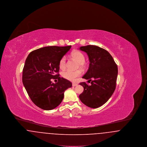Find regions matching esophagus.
Segmentation results:
<instances>
[{
  "label": "esophagus",
  "instance_id": "esophagus-1",
  "mask_svg": "<svg viewBox=\"0 0 147 147\" xmlns=\"http://www.w3.org/2000/svg\"><path fill=\"white\" fill-rule=\"evenodd\" d=\"M77 85H78L77 83H73V84H72V86H76Z\"/></svg>",
  "mask_w": 147,
  "mask_h": 147
}]
</instances>
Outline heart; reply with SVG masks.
<instances>
[{
	"instance_id": "1",
	"label": "heart",
	"mask_w": 147,
	"mask_h": 147,
	"mask_svg": "<svg viewBox=\"0 0 147 147\" xmlns=\"http://www.w3.org/2000/svg\"><path fill=\"white\" fill-rule=\"evenodd\" d=\"M71 56L78 62V68L80 67V68L83 69L85 67V64L84 62L85 60V56H84L83 53L79 51L75 50L73 51L71 53ZM59 66L60 69H64L65 67H66V58L65 57H63L59 63ZM82 74L81 71L79 70H76V71H71V70H67L64 71H63L62 73V76L63 78L71 81V82H74L77 78L80 76Z\"/></svg>"
}]
</instances>
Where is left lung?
<instances>
[{
    "instance_id": "8db88e82",
    "label": "left lung",
    "mask_w": 147,
    "mask_h": 147,
    "mask_svg": "<svg viewBox=\"0 0 147 147\" xmlns=\"http://www.w3.org/2000/svg\"><path fill=\"white\" fill-rule=\"evenodd\" d=\"M79 49L89 57V67L83 78L91 83L90 85L85 82L80 83L84 91L79 95V98L84 105L96 109L105 104L115 91L117 65L109 52L101 47L88 45Z\"/></svg>"
}]
</instances>
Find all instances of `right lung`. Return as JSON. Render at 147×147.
<instances>
[{
  "mask_svg": "<svg viewBox=\"0 0 147 147\" xmlns=\"http://www.w3.org/2000/svg\"><path fill=\"white\" fill-rule=\"evenodd\" d=\"M71 47H42L30 53L25 61L22 83L32 101L43 110L57 107L63 100L65 90L72 86L70 81L59 77L58 74L59 61ZM51 78H57L58 82L52 83Z\"/></svg>",
  "mask_w": 147,
  "mask_h": 147,
  "instance_id": "add662e5",
  "label": "right lung"
}]
</instances>
